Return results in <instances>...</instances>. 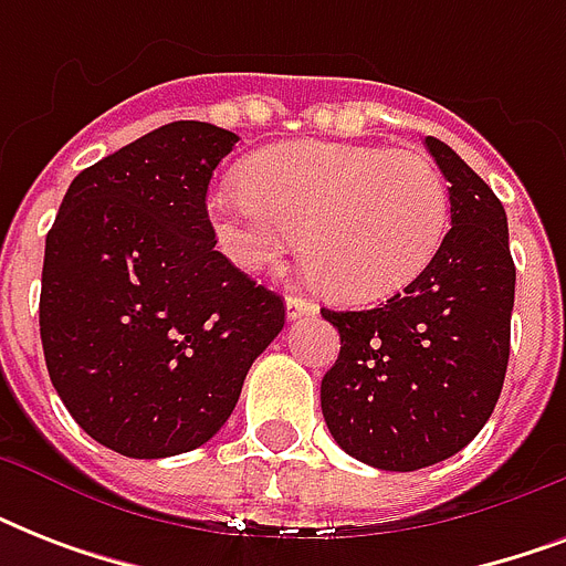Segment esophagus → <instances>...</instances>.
Masks as SVG:
<instances>
[{
  "mask_svg": "<svg viewBox=\"0 0 566 566\" xmlns=\"http://www.w3.org/2000/svg\"><path fill=\"white\" fill-rule=\"evenodd\" d=\"M319 305L314 300H302V296H287V319H302L314 317Z\"/></svg>",
  "mask_w": 566,
  "mask_h": 566,
  "instance_id": "1",
  "label": "esophagus"
}]
</instances>
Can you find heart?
Returning a JSON list of instances; mask_svg holds the SVG:
<instances>
[{
  "label": "heart",
  "mask_w": 566,
  "mask_h": 566,
  "mask_svg": "<svg viewBox=\"0 0 566 566\" xmlns=\"http://www.w3.org/2000/svg\"><path fill=\"white\" fill-rule=\"evenodd\" d=\"M247 188L211 196L222 247L261 270L296 247L319 291L346 305L387 300L438 255L449 220L443 176L422 153L296 140L247 164Z\"/></svg>",
  "instance_id": "heart-1"
}]
</instances>
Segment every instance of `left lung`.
Instances as JSON below:
<instances>
[{"instance_id": "8db88e82", "label": "left lung", "mask_w": 566, "mask_h": 566, "mask_svg": "<svg viewBox=\"0 0 566 566\" xmlns=\"http://www.w3.org/2000/svg\"><path fill=\"white\" fill-rule=\"evenodd\" d=\"M452 229L402 293L370 311H328L340 355L323 376V417L346 455L394 473L447 461L496 408L511 353L514 258L509 217L438 137Z\"/></svg>"}]
</instances>
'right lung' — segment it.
<instances>
[{
  "instance_id": "obj_1",
  "label": "right lung",
  "mask_w": 566,
  "mask_h": 566,
  "mask_svg": "<svg viewBox=\"0 0 566 566\" xmlns=\"http://www.w3.org/2000/svg\"><path fill=\"white\" fill-rule=\"evenodd\" d=\"M238 135L179 119L82 170L46 234L40 340L61 402L126 458L202 447L284 326L217 252L208 181Z\"/></svg>"
}]
</instances>
